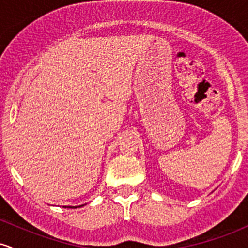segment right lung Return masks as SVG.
I'll list each match as a JSON object with an SVG mask.
<instances>
[{"label": "right lung", "mask_w": 248, "mask_h": 248, "mask_svg": "<svg viewBox=\"0 0 248 248\" xmlns=\"http://www.w3.org/2000/svg\"><path fill=\"white\" fill-rule=\"evenodd\" d=\"M84 205H86V204H82V205H79V206H64V207H71V209H77V207H81V206H84Z\"/></svg>", "instance_id": "obj_1"}]
</instances>
